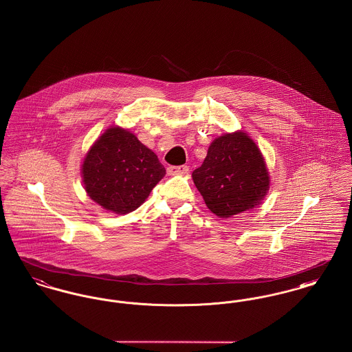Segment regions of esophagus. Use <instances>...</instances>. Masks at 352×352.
Listing matches in <instances>:
<instances>
[{"mask_svg":"<svg viewBox=\"0 0 352 352\" xmlns=\"http://www.w3.org/2000/svg\"><path fill=\"white\" fill-rule=\"evenodd\" d=\"M188 173V166H168L167 167V174L168 175H184Z\"/></svg>","mask_w":352,"mask_h":352,"instance_id":"obj_1","label":"esophagus"}]
</instances>
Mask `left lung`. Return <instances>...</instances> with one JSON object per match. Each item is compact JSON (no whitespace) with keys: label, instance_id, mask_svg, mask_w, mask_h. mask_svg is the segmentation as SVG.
I'll use <instances>...</instances> for the list:
<instances>
[{"label":"left lung","instance_id":"8db88e82","mask_svg":"<svg viewBox=\"0 0 352 352\" xmlns=\"http://www.w3.org/2000/svg\"><path fill=\"white\" fill-rule=\"evenodd\" d=\"M192 181L206 206L228 218L259 205L269 190L270 178L259 148L242 131L212 141Z\"/></svg>","mask_w":352,"mask_h":352}]
</instances>
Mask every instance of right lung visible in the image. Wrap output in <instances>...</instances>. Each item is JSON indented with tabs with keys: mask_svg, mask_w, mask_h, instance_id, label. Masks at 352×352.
Wrapping results in <instances>:
<instances>
[{
	"mask_svg": "<svg viewBox=\"0 0 352 352\" xmlns=\"http://www.w3.org/2000/svg\"><path fill=\"white\" fill-rule=\"evenodd\" d=\"M165 174L158 157L121 127L106 130L82 165L89 197L116 214H127L141 206Z\"/></svg>",
	"mask_w": 352,
	"mask_h": 352,
	"instance_id": "1",
	"label": "right lung"
}]
</instances>
